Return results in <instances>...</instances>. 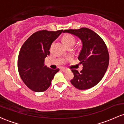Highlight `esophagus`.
<instances>
[{"label":"esophagus","mask_w":124,"mask_h":124,"mask_svg":"<svg viewBox=\"0 0 124 124\" xmlns=\"http://www.w3.org/2000/svg\"><path fill=\"white\" fill-rule=\"evenodd\" d=\"M61 70H62V72H66V71L67 70V69H65V68H62V69H61Z\"/></svg>","instance_id":"esophagus-1"}]
</instances>
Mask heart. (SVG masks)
I'll return each mask as SVG.
<instances>
[{
  "mask_svg": "<svg viewBox=\"0 0 124 124\" xmlns=\"http://www.w3.org/2000/svg\"><path fill=\"white\" fill-rule=\"evenodd\" d=\"M63 42L66 44L67 46H69L70 45H74L75 43V38L72 34H66L63 36Z\"/></svg>",
  "mask_w": 124,
  "mask_h": 124,
  "instance_id": "1",
  "label": "heart"
}]
</instances>
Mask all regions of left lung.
I'll return each instance as SVG.
<instances>
[{"label":"left lung","instance_id":"8db88e82","mask_svg":"<svg viewBox=\"0 0 124 124\" xmlns=\"http://www.w3.org/2000/svg\"><path fill=\"white\" fill-rule=\"evenodd\" d=\"M78 36L82 42V48L78 59L83 65L80 72L72 69L74 78L71 83L79 90L90 89L103 78L109 64V54L104 41L94 31L87 28L65 30Z\"/></svg>","mask_w":124,"mask_h":124}]
</instances>
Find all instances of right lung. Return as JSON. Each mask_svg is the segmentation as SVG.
Returning a JSON list of instances; mask_svg holds the SVG:
<instances>
[{
    "label": "right lung",
    "mask_w": 124,
    "mask_h": 124,
    "mask_svg": "<svg viewBox=\"0 0 124 124\" xmlns=\"http://www.w3.org/2000/svg\"><path fill=\"white\" fill-rule=\"evenodd\" d=\"M63 30L56 31L40 30L32 34L25 41L18 54L17 67L25 85L35 92L46 90L59 69L44 66V59L49 55L51 45Z\"/></svg>",
    "instance_id": "right-lung-1"
}]
</instances>
